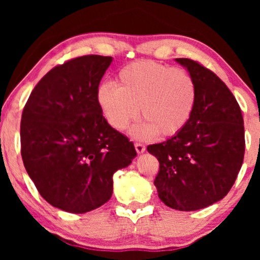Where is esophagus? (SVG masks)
Listing matches in <instances>:
<instances>
[{
  "mask_svg": "<svg viewBox=\"0 0 260 260\" xmlns=\"http://www.w3.org/2000/svg\"><path fill=\"white\" fill-rule=\"evenodd\" d=\"M134 147H136V150L138 154L144 153L145 151V145L142 144V143H136V144H134Z\"/></svg>",
  "mask_w": 260,
  "mask_h": 260,
  "instance_id": "34e87169",
  "label": "esophagus"
}]
</instances>
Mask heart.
I'll list each match as a JSON object with an SVG mask.
<instances>
[{"label": "heart", "instance_id": "b5f03b06", "mask_svg": "<svg viewBox=\"0 0 260 260\" xmlns=\"http://www.w3.org/2000/svg\"><path fill=\"white\" fill-rule=\"evenodd\" d=\"M98 104L106 121L124 131L140 116L138 137L176 136L187 126L198 101L194 78L182 68L154 61H137L117 74V85L104 83L98 89Z\"/></svg>", "mask_w": 260, "mask_h": 260}]
</instances>
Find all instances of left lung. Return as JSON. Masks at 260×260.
Returning a JSON list of instances; mask_svg holds the SVG:
<instances>
[{"instance_id":"obj_1","label":"left lung","mask_w":260,"mask_h":260,"mask_svg":"<svg viewBox=\"0 0 260 260\" xmlns=\"http://www.w3.org/2000/svg\"><path fill=\"white\" fill-rule=\"evenodd\" d=\"M198 86L192 118L180 133L148 151L159 160L154 184L160 201L181 211L207 208L234 186L244 157L241 107L215 73L190 58H176Z\"/></svg>"}]
</instances>
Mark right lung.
I'll return each mask as SVG.
<instances>
[{
	"mask_svg": "<svg viewBox=\"0 0 260 260\" xmlns=\"http://www.w3.org/2000/svg\"><path fill=\"white\" fill-rule=\"evenodd\" d=\"M112 62L86 55L49 71L32 89L20 121L29 177L52 207L83 214L112 196V176L136 157L134 145L107 123L98 89Z\"/></svg>",
	"mask_w": 260,
	"mask_h": 260,
	"instance_id": "add662e5",
	"label": "right lung"
}]
</instances>
